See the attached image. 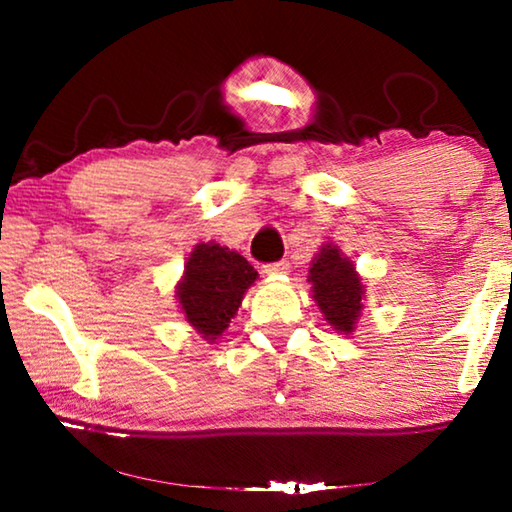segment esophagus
Listing matches in <instances>:
<instances>
[{
	"instance_id": "obj_1",
	"label": "esophagus",
	"mask_w": 512,
	"mask_h": 512,
	"mask_svg": "<svg viewBox=\"0 0 512 512\" xmlns=\"http://www.w3.org/2000/svg\"><path fill=\"white\" fill-rule=\"evenodd\" d=\"M264 273H266V275H282V273H289V262H287V259H280V262L264 264Z\"/></svg>"
}]
</instances>
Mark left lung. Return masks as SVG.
Wrapping results in <instances>:
<instances>
[{"mask_svg": "<svg viewBox=\"0 0 512 512\" xmlns=\"http://www.w3.org/2000/svg\"><path fill=\"white\" fill-rule=\"evenodd\" d=\"M309 280L314 284V300L325 314V320L339 332L350 334L361 316L363 284L339 248L325 246L309 268Z\"/></svg>", "mask_w": 512, "mask_h": 512, "instance_id": "obj_1", "label": "left lung"}]
</instances>
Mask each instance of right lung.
Returning a JSON list of instances; mask_svg holds the SVG:
<instances>
[{
    "mask_svg": "<svg viewBox=\"0 0 512 512\" xmlns=\"http://www.w3.org/2000/svg\"><path fill=\"white\" fill-rule=\"evenodd\" d=\"M255 277L257 271L239 253L214 241L198 244L189 255L183 282L178 284L180 309L203 339H219Z\"/></svg>",
    "mask_w": 512,
    "mask_h": 512,
    "instance_id": "1",
    "label": "right lung"
}]
</instances>
